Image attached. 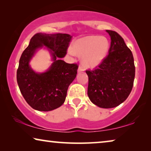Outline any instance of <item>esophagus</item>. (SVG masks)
<instances>
[{"label": "esophagus", "instance_id": "esophagus-1", "mask_svg": "<svg viewBox=\"0 0 151 151\" xmlns=\"http://www.w3.org/2000/svg\"><path fill=\"white\" fill-rule=\"evenodd\" d=\"M83 71H84V68H83L81 66H79V67H78V73H80V72H83Z\"/></svg>", "mask_w": 151, "mask_h": 151}]
</instances>
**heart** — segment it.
<instances>
[{"mask_svg":"<svg viewBox=\"0 0 151 151\" xmlns=\"http://www.w3.org/2000/svg\"><path fill=\"white\" fill-rule=\"evenodd\" d=\"M109 47V40L105 37L87 36L76 40L68 53L72 55H83L82 61L85 66L95 67L106 58Z\"/></svg>","mask_w":151,"mask_h":151,"instance_id":"b5f03b06","label":"heart"}]
</instances>
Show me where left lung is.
<instances>
[{
  "mask_svg": "<svg viewBox=\"0 0 151 151\" xmlns=\"http://www.w3.org/2000/svg\"><path fill=\"white\" fill-rule=\"evenodd\" d=\"M111 37L109 54L93 70H87V94L92 103L104 109L121 104L131 93L135 77L133 54L121 35L106 30Z\"/></svg>",
  "mask_w": 151,
  "mask_h": 151,
  "instance_id": "obj_1",
  "label": "left lung"
}]
</instances>
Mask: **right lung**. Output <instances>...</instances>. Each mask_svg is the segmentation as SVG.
Listing matches in <instances>:
<instances>
[{"label": "right lung", "mask_w": 151, "mask_h": 151, "mask_svg": "<svg viewBox=\"0 0 151 151\" xmlns=\"http://www.w3.org/2000/svg\"><path fill=\"white\" fill-rule=\"evenodd\" d=\"M72 36L68 34L37 33L22 53L17 70V81L26 102L39 111H50L64 104L70 84L77 74L78 64H68L60 58L66 55ZM45 46L52 51L54 62L45 73L38 74L29 66L37 48Z\"/></svg>", "instance_id": "1"}]
</instances>
